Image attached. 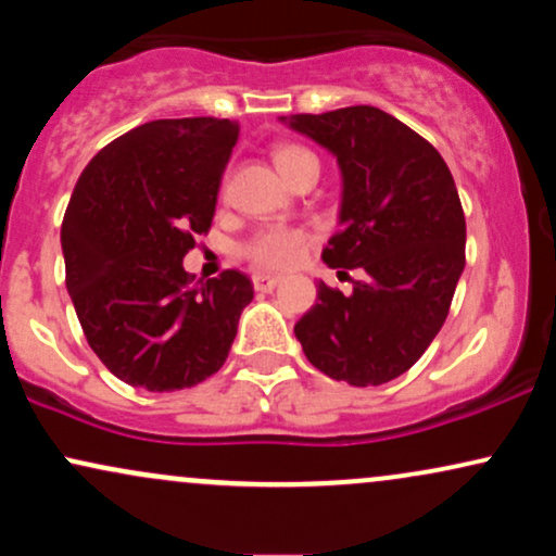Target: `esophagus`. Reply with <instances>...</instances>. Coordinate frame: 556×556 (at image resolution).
Returning a JSON list of instances; mask_svg holds the SVG:
<instances>
[{
    "label": "esophagus",
    "mask_w": 556,
    "mask_h": 556,
    "mask_svg": "<svg viewBox=\"0 0 556 556\" xmlns=\"http://www.w3.org/2000/svg\"><path fill=\"white\" fill-rule=\"evenodd\" d=\"M279 285V277H269V274H253V287L258 292H271Z\"/></svg>",
    "instance_id": "34e87169"
}]
</instances>
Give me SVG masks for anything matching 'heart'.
I'll return each instance as SVG.
<instances>
[{"mask_svg":"<svg viewBox=\"0 0 556 556\" xmlns=\"http://www.w3.org/2000/svg\"><path fill=\"white\" fill-rule=\"evenodd\" d=\"M274 164L285 180L305 167H318L314 151L295 143H282L274 149ZM311 235L300 227H266L242 245V256L251 261L258 271H290L305 258Z\"/></svg>","mask_w":556,"mask_h":556,"instance_id":"1","label":"heart"}]
</instances>
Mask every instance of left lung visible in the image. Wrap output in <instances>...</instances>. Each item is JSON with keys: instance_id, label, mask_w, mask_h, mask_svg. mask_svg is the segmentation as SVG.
<instances>
[{"instance_id": "left-lung-1", "label": "left lung", "mask_w": 556, "mask_h": 556, "mask_svg": "<svg viewBox=\"0 0 556 556\" xmlns=\"http://www.w3.org/2000/svg\"><path fill=\"white\" fill-rule=\"evenodd\" d=\"M282 123L337 156L340 232L321 258L340 274L361 271L348 295L318 282L295 337L331 379L387 384L439 334L465 269V214L452 172L429 140L376 106Z\"/></svg>"}]
</instances>
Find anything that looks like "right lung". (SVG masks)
Masks as SVG:
<instances>
[{"label":"right lung","instance_id":"right-lung-1","mask_svg":"<svg viewBox=\"0 0 556 556\" xmlns=\"http://www.w3.org/2000/svg\"><path fill=\"white\" fill-rule=\"evenodd\" d=\"M240 127L154 119L96 154L62 219L65 285L88 344L125 384L195 387L225 366L253 285L227 269L195 282L182 258L208 232Z\"/></svg>","mask_w":556,"mask_h":556}]
</instances>
